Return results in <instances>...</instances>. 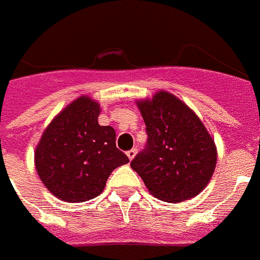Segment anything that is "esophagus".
I'll return each mask as SVG.
<instances>
[{
	"label": "esophagus",
	"mask_w": 260,
	"mask_h": 260,
	"mask_svg": "<svg viewBox=\"0 0 260 260\" xmlns=\"http://www.w3.org/2000/svg\"><path fill=\"white\" fill-rule=\"evenodd\" d=\"M127 156H128V159H133L134 156H136V154H137V150L136 148H132V150H128L126 152Z\"/></svg>",
	"instance_id": "esophagus-1"
}]
</instances>
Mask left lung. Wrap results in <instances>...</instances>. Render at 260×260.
<instances>
[{"label":"left lung","mask_w":260,"mask_h":260,"mask_svg":"<svg viewBox=\"0 0 260 260\" xmlns=\"http://www.w3.org/2000/svg\"><path fill=\"white\" fill-rule=\"evenodd\" d=\"M139 109L148 139L132 168L159 200L178 203L194 198L214 172V140L198 116L169 92L140 101Z\"/></svg>","instance_id":"obj_1"}]
</instances>
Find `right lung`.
<instances>
[{
    "instance_id": "obj_1",
    "label": "right lung",
    "mask_w": 260,
    "mask_h": 260,
    "mask_svg": "<svg viewBox=\"0 0 260 260\" xmlns=\"http://www.w3.org/2000/svg\"><path fill=\"white\" fill-rule=\"evenodd\" d=\"M99 105L81 96L53 119L35 152L39 178L64 202H86L104 192L110 172L128 162L112 126H99Z\"/></svg>"
}]
</instances>
